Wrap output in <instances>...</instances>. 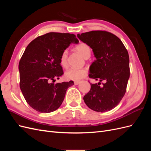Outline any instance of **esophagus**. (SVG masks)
Masks as SVG:
<instances>
[{"instance_id": "esophagus-1", "label": "esophagus", "mask_w": 151, "mask_h": 151, "mask_svg": "<svg viewBox=\"0 0 151 151\" xmlns=\"http://www.w3.org/2000/svg\"><path fill=\"white\" fill-rule=\"evenodd\" d=\"M80 83V81H75L74 82V84L75 85H78Z\"/></svg>"}]
</instances>
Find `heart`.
Returning a JSON list of instances; mask_svg holds the SVG:
<instances>
[{"instance_id":"heart-1","label":"heart","mask_w":151,"mask_h":151,"mask_svg":"<svg viewBox=\"0 0 151 151\" xmlns=\"http://www.w3.org/2000/svg\"><path fill=\"white\" fill-rule=\"evenodd\" d=\"M76 49L85 58H88L91 56V50L88 44L81 43L77 45ZM67 50H63L60 55V63L63 67H65L67 65ZM88 72V71L86 68H71L65 72V77L68 80L78 81L86 76Z\"/></svg>"}]
</instances>
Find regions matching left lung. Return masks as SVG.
Here are the masks:
<instances>
[{
  "mask_svg": "<svg viewBox=\"0 0 151 151\" xmlns=\"http://www.w3.org/2000/svg\"><path fill=\"white\" fill-rule=\"evenodd\" d=\"M93 49L96 60L89 68V77L101 83L91 84L84 101L90 109L106 112L119 104L126 92L130 77L129 56L119 38L106 31H91L77 35Z\"/></svg>",
  "mask_w": 151,
  "mask_h": 151,
  "instance_id": "left-lung-1",
  "label": "left lung"
}]
</instances>
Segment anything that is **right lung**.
Here are the masks:
<instances>
[{"mask_svg": "<svg viewBox=\"0 0 151 151\" xmlns=\"http://www.w3.org/2000/svg\"><path fill=\"white\" fill-rule=\"evenodd\" d=\"M74 34L51 32L33 40L19 63L20 88L26 102L40 113H48L60 106L67 89L74 82L53 83L63 74L62 52L72 43H78Z\"/></svg>", "mask_w": 151, "mask_h": 151, "instance_id": "right-lung-1", "label": "right lung"}]
</instances>
